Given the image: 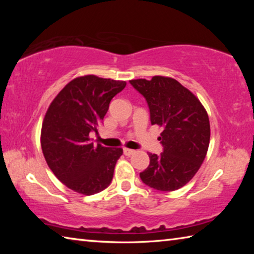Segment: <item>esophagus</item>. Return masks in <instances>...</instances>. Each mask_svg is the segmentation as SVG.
I'll list each match as a JSON object with an SVG mask.
<instances>
[{
    "label": "esophagus",
    "instance_id": "esophagus-1",
    "mask_svg": "<svg viewBox=\"0 0 254 254\" xmlns=\"http://www.w3.org/2000/svg\"><path fill=\"white\" fill-rule=\"evenodd\" d=\"M123 153L126 154V156H132V154L134 153V150H131V149H127V148H124V149H123Z\"/></svg>",
    "mask_w": 254,
    "mask_h": 254
}]
</instances>
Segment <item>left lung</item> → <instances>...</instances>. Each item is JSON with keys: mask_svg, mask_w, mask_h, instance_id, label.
Instances as JSON below:
<instances>
[{"mask_svg": "<svg viewBox=\"0 0 254 254\" xmlns=\"http://www.w3.org/2000/svg\"><path fill=\"white\" fill-rule=\"evenodd\" d=\"M150 110V121L162 127L163 152L149 153L140 178L149 187L173 191L185 186L200 168L207 153L210 127L205 107L189 89L170 77L132 79Z\"/></svg>", "mask_w": 254, "mask_h": 254, "instance_id": "8db88e82", "label": "left lung"}]
</instances>
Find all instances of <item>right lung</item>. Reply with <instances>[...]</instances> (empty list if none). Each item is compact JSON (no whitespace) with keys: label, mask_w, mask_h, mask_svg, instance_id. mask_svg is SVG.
I'll use <instances>...</instances> for the list:
<instances>
[{"label":"right lung","mask_w":254,"mask_h":254,"mask_svg":"<svg viewBox=\"0 0 254 254\" xmlns=\"http://www.w3.org/2000/svg\"><path fill=\"white\" fill-rule=\"evenodd\" d=\"M124 80L86 75L69 81L54 98L41 127V148L54 175L71 190L97 194L113 179L121 148L91 142L112 98L126 87Z\"/></svg>","instance_id":"right-lung-1"}]
</instances>
